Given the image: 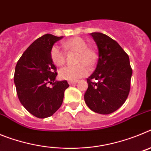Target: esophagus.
I'll use <instances>...</instances> for the list:
<instances>
[{
  "label": "esophagus",
  "mask_w": 151,
  "mask_h": 151,
  "mask_svg": "<svg viewBox=\"0 0 151 151\" xmlns=\"http://www.w3.org/2000/svg\"><path fill=\"white\" fill-rule=\"evenodd\" d=\"M77 83V81H69V85H75Z\"/></svg>",
  "instance_id": "obj_1"
}]
</instances>
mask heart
Listing matches in <instances>:
<instances>
[{
	"mask_svg": "<svg viewBox=\"0 0 151 151\" xmlns=\"http://www.w3.org/2000/svg\"><path fill=\"white\" fill-rule=\"evenodd\" d=\"M63 48L69 52H76V63L74 66H65L60 69L59 76L62 79L68 81H77L79 78L88 76L90 72L88 66H93L97 60V52L88 47V43L83 38L75 37L63 41ZM50 58L57 66H61L66 63V53L57 45L52 47L50 50Z\"/></svg>",
	"mask_w": 151,
	"mask_h": 151,
	"instance_id": "heart-1",
	"label": "heart"
}]
</instances>
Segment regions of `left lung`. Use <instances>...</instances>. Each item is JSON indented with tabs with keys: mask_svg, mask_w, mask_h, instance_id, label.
Returning a JSON list of instances; mask_svg holds the SVG:
<instances>
[{
	"mask_svg": "<svg viewBox=\"0 0 151 151\" xmlns=\"http://www.w3.org/2000/svg\"><path fill=\"white\" fill-rule=\"evenodd\" d=\"M91 35L97 44L99 58L96 69L87 78L85 101L92 111L110 114L127 99L132 69L129 55L115 40L101 32Z\"/></svg>",
	"mask_w": 151,
	"mask_h": 151,
	"instance_id": "obj_1",
	"label": "left lung"
}]
</instances>
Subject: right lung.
Wrapping results in <instances>:
<instances>
[{"instance_id": "1", "label": "right lung", "mask_w": 151, "mask_h": 151, "mask_svg": "<svg viewBox=\"0 0 151 151\" xmlns=\"http://www.w3.org/2000/svg\"><path fill=\"white\" fill-rule=\"evenodd\" d=\"M61 38L44 35L25 50L16 66L14 83L19 100L38 118L50 116L60 107L64 91L69 86L66 80L55 81L57 68L50 58L52 47Z\"/></svg>"}]
</instances>
